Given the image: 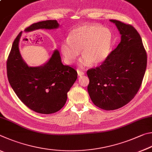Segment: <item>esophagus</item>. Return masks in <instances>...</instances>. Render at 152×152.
<instances>
[{
    "mask_svg": "<svg viewBox=\"0 0 152 152\" xmlns=\"http://www.w3.org/2000/svg\"><path fill=\"white\" fill-rule=\"evenodd\" d=\"M77 74H78V76H82V75H84L85 73L83 71H81L77 70Z\"/></svg>",
    "mask_w": 152,
    "mask_h": 152,
    "instance_id": "esophagus-1",
    "label": "esophagus"
}]
</instances>
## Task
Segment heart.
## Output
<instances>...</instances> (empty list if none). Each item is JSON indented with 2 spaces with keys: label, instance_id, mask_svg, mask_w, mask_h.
<instances>
[{
  "label": "heart",
  "instance_id": "obj_1",
  "mask_svg": "<svg viewBox=\"0 0 152 152\" xmlns=\"http://www.w3.org/2000/svg\"><path fill=\"white\" fill-rule=\"evenodd\" d=\"M112 34L107 28L97 25L86 24L72 31L60 45V50L66 64L73 63L80 54L83 57L79 66L84 67L91 63L98 65L110 54Z\"/></svg>",
  "mask_w": 152,
  "mask_h": 152
}]
</instances>
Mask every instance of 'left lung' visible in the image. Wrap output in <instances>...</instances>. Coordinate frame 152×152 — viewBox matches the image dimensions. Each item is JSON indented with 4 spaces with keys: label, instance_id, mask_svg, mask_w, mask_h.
Returning <instances> with one entry per match:
<instances>
[{
    "label": "left lung",
    "instance_id": "1",
    "mask_svg": "<svg viewBox=\"0 0 152 152\" xmlns=\"http://www.w3.org/2000/svg\"><path fill=\"white\" fill-rule=\"evenodd\" d=\"M121 41L102 65L87 72L89 97L97 107L114 110L128 103L142 85L147 54L140 34L134 26L116 20Z\"/></svg>",
    "mask_w": 152,
    "mask_h": 152
}]
</instances>
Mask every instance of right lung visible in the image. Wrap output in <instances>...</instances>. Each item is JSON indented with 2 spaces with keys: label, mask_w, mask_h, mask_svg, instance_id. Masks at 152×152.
<instances>
[{
  "label": "right lung",
  "mask_w": 152,
  "mask_h": 152,
  "mask_svg": "<svg viewBox=\"0 0 152 152\" xmlns=\"http://www.w3.org/2000/svg\"><path fill=\"white\" fill-rule=\"evenodd\" d=\"M58 26L56 20H48L33 24L25 32L51 30ZM21 35L22 32L13 42L7 63L10 86L21 102L33 111L42 114L57 112L65 104L67 92L77 78V73L71 66L63 65L57 49L43 65L28 66L19 50Z\"/></svg>",
  "instance_id": "1"
}]
</instances>
